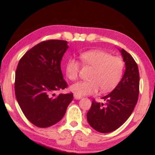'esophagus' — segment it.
Returning a JSON list of instances; mask_svg holds the SVG:
<instances>
[{"instance_id": "1", "label": "esophagus", "mask_w": 155, "mask_h": 155, "mask_svg": "<svg viewBox=\"0 0 155 155\" xmlns=\"http://www.w3.org/2000/svg\"><path fill=\"white\" fill-rule=\"evenodd\" d=\"M74 98L75 99H81L82 98V96L79 95V94H74Z\"/></svg>"}]
</instances>
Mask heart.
I'll use <instances>...</instances> for the list:
<instances>
[{"instance_id":"b5f03b06","label":"heart","mask_w":155,"mask_h":155,"mask_svg":"<svg viewBox=\"0 0 155 155\" xmlns=\"http://www.w3.org/2000/svg\"><path fill=\"white\" fill-rule=\"evenodd\" d=\"M82 64L94 68L91 81H79L70 87L74 94L89 95L96 94L101 88L103 92L114 90L120 82L125 70L124 60L100 50H91L80 55ZM81 63L71 58L65 65V74L69 80L74 81L79 75Z\"/></svg>"}]
</instances>
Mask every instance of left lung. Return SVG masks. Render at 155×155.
<instances>
[{"label":"left lung","mask_w":155,"mask_h":155,"mask_svg":"<svg viewBox=\"0 0 155 155\" xmlns=\"http://www.w3.org/2000/svg\"><path fill=\"white\" fill-rule=\"evenodd\" d=\"M125 64V72L120 83L110 94L102 97L106 103L94 99L87 113L93 128L100 133L117 130L132 114L139 94V72L132 56L124 49L120 50Z\"/></svg>","instance_id":"8db88e82"}]
</instances>
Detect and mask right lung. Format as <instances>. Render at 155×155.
<instances>
[{
  "mask_svg": "<svg viewBox=\"0 0 155 155\" xmlns=\"http://www.w3.org/2000/svg\"><path fill=\"white\" fill-rule=\"evenodd\" d=\"M67 42L48 40L38 43L24 54L15 74L14 89L18 104L30 123L47 128L61 120L73 94H51L67 88L61 70V61Z\"/></svg>",
  "mask_w": 155,
  "mask_h": 155,
  "instance_id": "add662e5",
  "label": "right lung"
}]
</instances>
